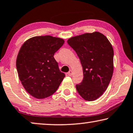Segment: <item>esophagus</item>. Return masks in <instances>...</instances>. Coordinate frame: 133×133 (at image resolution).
I'll use <instances>...</instances> for the list:
<instances>
[{
	"instance_id": "34e87169",
	"label": "esophagus",
	"mask_w": 133,
	"mask_h": 133,
	"mask_svg": "<svg viewBox=\"0 0 133 133\" xmlns=\"http://www.w3.org/2000/svg\"><path fill=\"white\" fill-rule=\"evenodd\" d=\"M72 74H73V71L70 70L68 73H67V75H68L69 76H72Z\"/></svg>"
}]
</instances>
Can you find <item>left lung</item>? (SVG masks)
Masks as SVG:
<instances>
[{
  "mask_svg": "<svg viewBox=\"0 0 133 133\" xmlns=\"http://www.w3.org/2000/svg\"><path fill=\"white\" fill-rule=\"evenodd\" d=\"M67 43L79 57L83 79L76 85L78 94L86 101H94L106 90L113 73L114 51L104 35L98 31L72 37Z\"/></svg>",
  "mask_w": 133,
  "mask_h": 133,
  "instance_id": "1",
  "label": "left lung"
}]
</instances>
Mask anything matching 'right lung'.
I'll list each match as a JSON object with an SVG mask.
<instances>
[{
	"label": "right lung",
	"mask_w": 133,
	"mask_h": 133,
	"mask_svg": "<svg viewBox=\"0 0 133 133\" xmlns=\"http://www.w3.org/2000/svg\"><path fill=\"white\" fill-rule=\"evenodd\" d=\"M64 40L51 36L33 37L22 44L16 59V68L24 89L34 97L52 95L65 77L54 55Z\"/></svg>",
	"instance_id": "obj_1"
}]
</instances>
